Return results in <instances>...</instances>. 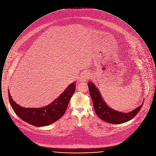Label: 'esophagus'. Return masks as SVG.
I'll return each mask as SVG.
<instances>
[{
    "instance_id": "esophagus-1",
    "label": "esophagus",
    "mask_w": 156,
    "mask_h": 156,
    "mask_svg": "<svg viewBox=\"0 0 156 156\" xmlns=\"http://www.w3.org/2000/svg\"><path fill=\"white\" fill-rule=\"evenodd\" d=\"M88 79H89V76H88V75L87 74H83L81 76V80L82 81H86Z\"/></svg>"
}]
</instances>
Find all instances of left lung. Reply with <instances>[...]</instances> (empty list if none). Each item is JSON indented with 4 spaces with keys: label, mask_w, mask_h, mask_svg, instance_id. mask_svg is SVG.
Wrapping results in <instances>:
<instances>
[{
    "label": "left lung",
    "mask_w": 156,
    "mask_h": 156,
    "mask_svg": "<svg viewBox=\"0 0 156 156\" xmlns=\"http://www.w3.org/2000/svg\"><path fill=\"white\" fill-rule=\"evenodd\" d=\"M89 93L92 100L94 110L99 118L112 124H121L133 119L141 109L142 105L128 113L117 111L105 103L98 89L92 82H88Z\"/></svg>",
    "instance_id": "1"
}]
</instances>
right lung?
Masks as SVG:
<instances>
[{"instance_id":"obj_1","label":"right lung","mask_w":156,"mask_h":156,"mask_svg":"<svg viewBox=\"0 0 156 156\" xmlns=\"http://www.w3.org/2000/svg\"><path fill=\"white\" fill-rule=\"evenodd\" d=\"M75 87L76 82H74L51 104L40 108H24L19 105L13 101L9 90L8 96L13 110L20 119L31 125L41 127L52 124L64 115Z\"/></svg>"}]
</instances>
